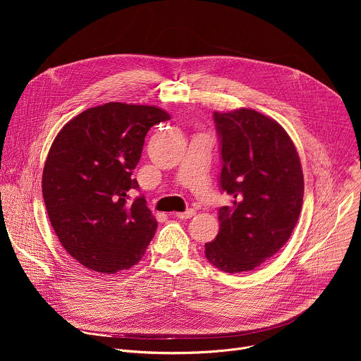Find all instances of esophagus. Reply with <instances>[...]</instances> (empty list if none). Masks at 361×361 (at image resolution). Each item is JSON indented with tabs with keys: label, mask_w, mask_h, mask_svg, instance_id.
<instances>
[{
	"label": "esophagus",
	"mask_w": 361,
	"mask_h": 361,
	"mask_svg": "<svg viewBox=\"0 0 361 361\" xmlns=\"http://www.w3.org/2000/svg\"><path fill=\"white\" fill-rule=\"evenodd\" d=\"M194 214H195V210H194V209H188L187 212L176 213V217H177V219H181V220H185V219H191Z\"/></svg>",
	"instance_id": "esophagus-1"
}]
</instances>
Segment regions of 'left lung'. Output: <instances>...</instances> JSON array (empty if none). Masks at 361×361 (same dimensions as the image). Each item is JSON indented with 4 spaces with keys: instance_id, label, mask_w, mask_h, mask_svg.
Instances as JSON below:
<instances>
[{
    "instance_id": "1",
    "label": "left lung",
    "mask_w": 361,
    "mask_h": 361,
    "mask_svg": "<svg viewBox=\"0 0 361 361\" xmlns=\"http://www.w3.org/2000/svg\"><path fill=\"white\" fill-rule=\"evenodd\" d=\"M214 123L223 160L220 187L233 201L219 209V234L205 244V257L224 273L250 271L273 257L297 224L301 163L286 130L259 111H214Z\"/></svg>"
}]
</instances>
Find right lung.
<instances>
[{
  "instance_id": "1",
  "label": "right lung",
  "mask_w": 361,
  "mask_h": 361,
  "mask_svg": "<svg viewBox=\"0 0 361 361\" xmlns=\"http://www.w3.org/2000/svg\"><path fill=\"white\" fill-rule=\"evenodd\" d=\"M170 114L154 106L107 102L68 121L42 171L47 214L81 266L116 274L135 266L157 230L133 171L148 130Z\"/></svg>"
}]
</instances>
